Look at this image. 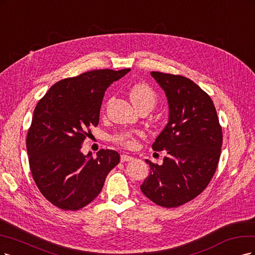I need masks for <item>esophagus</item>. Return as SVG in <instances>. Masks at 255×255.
Returning <instances> with one entry per match:
<instances>
[{
    "label": "esophagus",
    "mask_w": 255,
    "mask_h": 255,
    "mask_svg": "<svg viewBox=\"0 0 255 255\" xmlns=\"http://www.w3.org/2000/svg\"><path fill=\"white\" fill-rule=\"evenodd\" d=\"M133 157H131V155L128 154H122L121 155V161L122 162H128V161H132Z\"/></svg>",
    "instance_id": "obj_1"
}]
</instances>
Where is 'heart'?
<instances>
[{
	"instance_id": "b5f03b06",
	"label": "heart",
	"mask_w": 255,
	"mask_h": 255,
	"mask_svg": "<svg viewBox=\"0 0 255 255\" xmlns=\"http://www.w3.org/2000/svg\"><path fill=\"white\" fill-rule=\"evenodd\" d=\"M129 96L131 102L138 110H151L158 101L157 94L153 91V89L144 83H138L131 87L129 90ZM136 134L138 133L135 131H121L113 136V141L122 146L132 147L136 142Z\"/></svg>"
}]
</instances>
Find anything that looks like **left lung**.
Segmentation results:
<instances>
[{
  "mask_svg": "<svg viewBox=\"0 0 255 255\" xmlns=\"http://www.w3.org/2000/svg\"><path fill=\"white\" fill-rule=\"evenodd\" d=\"M150 74L165 92L169 108L168 123L151 147L167 155L162 165L146 160L150 171L141 191L155 204L177 208L201 194L214 176L223 131L211 97L193 80Z\"/></svg>",
  "mask_w": 255,
  "mask_h": 255,
  "instance_id": "8db88e82",
  "label": "left lung"
}]
</instances>
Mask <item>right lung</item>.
Wrapping results in <instances>:
<instances>
[{
  "mask_svg": "<svg viewBox=\"0 0 255 255\" xmlns=\"http://www.w3.org/2000/svg\"><path fill=\"white\" fill-rule=\"evenodd\" d=\"M129 71L94 70L62 79L37 104L26 137L29 167L39 191L55 207H86L120 163L116 150L101 149L93 158L80 148L100 122L105 91Z\"/></svg>",
  "mask_w": 255,
  "mask_h": 255,
  "instance_id": "1",
  "label": "right lung"
}]
</instances>
